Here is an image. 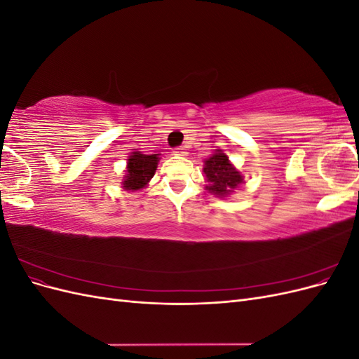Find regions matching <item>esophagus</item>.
I'll return each instance as SVG.
<instances>
[{
    "label": "esophagus",
    "instance_id": "1",
    "mask_svg": "<svg viewBox=\"0 0 359 359\" xmlns=\"http://www.w3.org/2000/svg\"><path fill=\"white\" fill-rule=\"evenodd\" d=\"M173 154H175V156H187V151L184 149L182 147H178V148H173Z\"/></svg>",
    "mask_w": 359,
    "mask_h": 359
}]
</instances>
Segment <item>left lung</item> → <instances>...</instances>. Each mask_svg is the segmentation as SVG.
<instances>
[{
    "label": "left lung",
    "mask_w": 359,
    "mask_h": 359,
    "mask_svg": "<svg viewBox=\"0 0 359 359\" xmlns=\"http://www.w3.org/2000/svg\"><path fill=\"white\" fill-rule=\"evenodd\" d=\"M219 153L212 154L210 158L205 160V177L208 181L206 190L217 194V196H226L231 191H233L240 184L243 182L241 173L238 172L227 157L222 153L220 149H217Z\"/></svg>",
    "instance_id": "1"
}]
</instances>
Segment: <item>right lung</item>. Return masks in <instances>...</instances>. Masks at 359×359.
<instances>
[{
  "label": "right lung",
  "instance_id": "add662e5",
  "mask_svg": "<svg viewBox=\"0 0 359 359\" xmlns=\"http://www.w3.org/2000/svg\"><path fill=\"white\" fill-rule=\"evenodd\" d=\"M158 161V154H140L139 151L128 157L127 175L123 181L126 190L144 189L148 181L153 178Z\"/></svg>",
  "mask_w": 359,
  "mask_h": 359
}]
</instances>
